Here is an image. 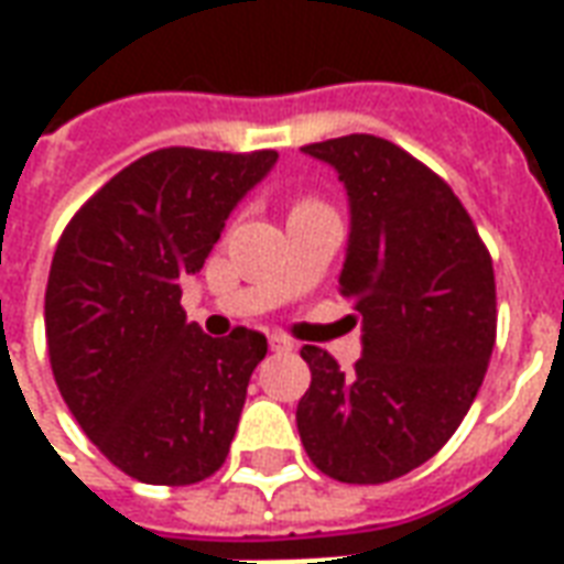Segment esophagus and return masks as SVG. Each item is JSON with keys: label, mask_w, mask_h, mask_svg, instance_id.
Wrapping results in <instances>:
<instances>
[{"label": "esophagus", "mask_w": 564, "mask_h": 564, "mask_svg": "<svg viewBox=\"0 0 564 564\" xmlns=\"http://www.w3.org/2000/svg\"><path fill=\"white\" fill-rule=\"evenodd\" d=\"M269 347L274 354H290V350H293V341H290L286 335H281V332H271Z\"/></svg>", "instance_id": "1"}]
</instances>
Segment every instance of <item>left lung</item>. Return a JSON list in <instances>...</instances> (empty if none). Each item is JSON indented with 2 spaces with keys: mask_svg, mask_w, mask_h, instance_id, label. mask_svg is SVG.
Returning <instances> with one entry per match:
<instances>
[{
  "mask_svg": "<svg viewBox=\"0 0 564 564\" xmlns=\"http://www.w3.org/2000/svg\"><path fill=\"white\" fill-rule=\"evenodd\" d=\"M350 196L341 295L362 319V356L302 347L311 387L295 423L305 453L341 484H387L444 447L496 347V271L449 184L378 135L305 144Z\"/></svg>",
  "mask_w": 564,
  "mask_h": 564,
  "instance_id": "8db88e82",
  "label": "left lung"
}]
</instances>
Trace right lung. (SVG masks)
Instances as JSON below:
<instances>
[{"instance_id": "right-lung-1", "label": "right lung", "mask_w": 564, "mask_h": 564, "mask_svg": "<svg viewBox=\"0 0 564 564\" xmlns=\"http://www.w3.org/2000/svg\"><path fill=\"white\" fill-rule=\"evenodd\" d=\"M274 150L162 148L117 172L54 250L44 335L72 416L120 471L153 486L205 480L229 456L247 383L269 341L186 323L196 274Z\"/></svg>"}]
</instances>
